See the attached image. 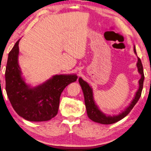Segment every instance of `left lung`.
Instances as JSON below:
<instances>
[{
  "label": "left lung",
  "instance_id": "8db88e82",
  "mask_svg": "<svg viewBox=\"0 0 151 151\" xmlns=\"http://www.w3.org/2000/svg\"><path fill=\"white\" fill-rule=\"evenodd\" d=\"M134 52L137 55L136 52L135 46L134 45ZM138 58V61L137 63V67L138 69V72L140 74L141 77L138 81V88L137 92L135 93L134 97L132 99L131 102L129 104L127 107L124 108V110L121 111L117 115H108L104 113L100 108L99 106L96 104V103L93 98V89L88 83L84 81L81 78H79V83L81 86V90L83 91V96H84V101L86 108L87 110V114L88 118L90 120L97 123H100L102 124H111L115 123L122 120L126 116H127L129 112L131 111L133 107L135 106L136 104L139 100L141 96L142 88H143V82H144V72H143V67L141 63V60L140 58Z\"/></svg>",
  "mask_w": 151,
  "mask_h": 151
}]
</instances>
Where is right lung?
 Masks as SVG:
<instances>
[{"instance_id":"add662e5","label":"right lung","mask_w":151,"mask_h":151,"mask_svg":"<svg viewBox=\"0 0 151 151\" xmlns=\"http://www.w3.org/2000/svg\"><path fill=\"white\" fill-rule=\"evenodd\" d=\"M19 41L8 56L5 71L7 96L13 109L24 119L31 122L49 120L58 112L63 90L77 80L78 76L59 74L35 86L28 84L19 64Z\"/></svg>"}]
</instances>
